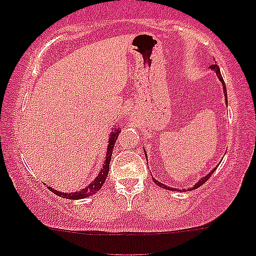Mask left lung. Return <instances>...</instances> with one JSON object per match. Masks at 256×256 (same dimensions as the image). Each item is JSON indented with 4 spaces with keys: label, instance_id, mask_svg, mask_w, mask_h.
Wrapping results in <instances>:
<instances>
[{
    "label": "left lung",
    "instance_id": "obj_1",
    "mask_svg": "<svg viewBox=\"0 0 256 256\" xmlns=\"http://www.w3.org/2000/svg\"><path fill=\"white\" fill-rule=\"evenodd\" d=\"M210 68L212 70H214V71H216V76H218V78L220 79V82H222V89H224V92H225V98H228V95H226V86H225V83H224V79H222V73H220V68H219V66L218 64H212V66H210ZM226 101H228V98H226ZM216 171V168L213 170L212 172L210 173H208L207 176H204V178H201V180H198V183H196L195 185H194V188H192V189L190 190H192V189H198V188H200L202 184H204L208 180V179L210 178V176L213 174V172ZM152 180L155 182V183H156L158 186H161V188H165V189H170V190H177V189H172V188H168V186H166V185H164V184H161L160 182H158V180H155V178H152ZM182 192V190H180Z\"/></svg>",
    "mask_w": 256,
    "mask_h": 256
}]
</instances>
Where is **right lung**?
<instances>
[{"label": "right lung", "mask_w": 256, "mask_h": 256, "mask_svg": "<svg viewBox=\"0 0 256 256\" xmlns=\"http://www.w3.org/2000/svg\"><path fill=\"white\" fill-rule=\"evenodd\" d=\"M120 134V130L118 128H114V131L112 132L110 134V140H108V146H107V154H106V160L104 166H102L101 172L98 173V176L92 180V183L90 185H88L85 189H82L80 192H74L71 194H66V192H60L58 190L50 189L52 192H54L55 195L58 196V198H70V200H79V198H89L90 195L95 194L96 192H98L101 189V186L104 185V183L106 182V178L108 176V171H110V158H112V152H113V148L114 144L116 142V138H118V134Z\"/></svg>", "instance_id": "1"}]
</instances>
